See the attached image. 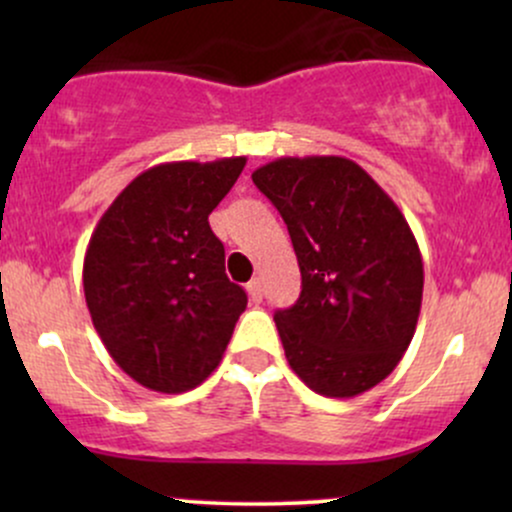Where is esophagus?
<instances>
[{"label":"esophagus","instance_id":"34e87169","mask_svg":"<svg viewBox=\"0 0 512 512\" xmlns=\"http://www.w3.org/2000/svg\"><path fill=\"white\" fill-rule=\"evenodd\" d=\"M248 293H250V301L252 303H260L262 301V281L260 279H252L248 284Z\"/></svg>","mask_w":512,"mask_h":512}]
</instances>
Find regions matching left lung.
Returning a JSON list of instances; mask_svg holds the SVG:
<instances>
[{
    "instance_id": "8db88e82",
    "label": "left lung",
    "mask_w": 512,
    "mask_h": 512,
    "mask_svg": "<svg viewBox=\"0 0 512 512\" xmlns=\"http://www.w3.org/2000/svg\"><path fill=\"white\" fill-rule=\"evenodd\" d=\"M252 182L279 209L301 267V296L274 313L286 361L317 395H361L416 332L424 262L407 219L344 156L276 158Z\"/></svg>"
}]
</instances>
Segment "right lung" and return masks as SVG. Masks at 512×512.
I'll return each instance as SVG.
<instances>
[{
  "instance_id": "obj_1",
  "label": "right lung",
  "mask_w": 512,
  "mask_h": 512,
  "mask_svg": "<svg viewBox=\"0 0 512 512\" xmlns=\"http://www.w3.org/2000/svg\"><path fill=\"white\" fill-rule=\"evenodd\" d=\"M245 161L144 170L88 240L84 296L93 327L117 366L149 390L178 395L204 383L248 305L209 226Z\"/></svg>"
}]
</instances>
